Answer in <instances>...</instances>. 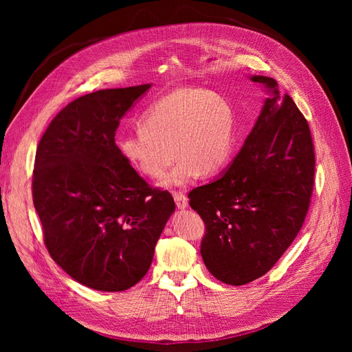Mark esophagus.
Instances as JSON below:
<instances>
[{
	"mask_svg": "<svg viewBox=\"0 0 352 352\" xmlns=\"http://www.w3.org/2000/svg\"><path fill=\"white\" fill-rule=\"evenodd\" d=\"M175 201H176V206L179 210L188 208V198H186L185 192H175Z\"/></svg>",
	"mask_w": 352,
	"mask_h": 352,
	"instance_id": "1",
	"label": "esophagus"
}]
</instances>
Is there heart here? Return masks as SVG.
Here are the masks:
<instances>
[{"mask_svg": "<svg viewBox=\"0 0 352 352\" xmlns=\"http://www.w3.org/2000/svg\"><path fill=\"white\" fill-rule=\"evenodd\" d=\"M141 129L123 136L117 150L138 173L160 177L166 188L186 186L202 173L225 168L235 151L236 120L223 95L204 89H177L157 100L141 119Z\"/></svg>", "mask_w": 352, "mask_h": 352, "instance_id": "obj_1", "label": "heart"}]
</instances>
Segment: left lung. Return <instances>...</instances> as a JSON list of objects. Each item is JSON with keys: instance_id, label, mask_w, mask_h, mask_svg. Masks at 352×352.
Wrapping results in <instances>:
<instances>
[{"instance_id": "obj_1", "label": "left lung", "mask_w": 352, "mask_h": 352, "mask_svg": "<svg viewBox=\"0 0 352 352\" xmlns=\"http://www.w3.org/2000/svg\"><path fill=\"white\" fill-rule=\"evenodd\" d=\"M250 79L267 94L251 133L225 172L189 192V206L206 223V267L233 286L261 278L282 257L302 228L314 182L304 116L273 78Z\"/></svg>"}]
</instances>
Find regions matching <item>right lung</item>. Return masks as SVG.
Segmentation results:
<instances>
[{
  "mask_svg": "<svg viewBox=\"0 0 352 352\" xmlns=\"http://www.w3.org/2000/svg\"><path fill=\"white\" fill-rule=\"evenodd\" d=\"M153 87L101 89L63 109L42 135L34 206L47 250L73 280L120 292L140 282L175 212L167 190L151 189L120 157L116 131Z\"/></svg>",
  "mask_w": 352,
  "mask_h": 352,
  "instance_id": "1",
  "label": "right lung"
}]
</instances>
